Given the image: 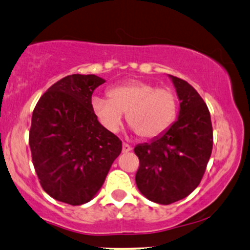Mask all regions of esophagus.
I'll return each instance as SVG.
<instances>
[{
    "label": "esophagus",
    "mask_w": 250,
    "mask_h": 250,
    "mask_svg": "<svg viewBox=\"0 0 250 250\" xmlns=\"http://www.w3.org/2000/svg\"><path fill=\"white\" fill-rule=\"evenodd\" d=\"M129 151H131L130 145L127 144V143H123V145H122V152L123 153H127V152H129Z\"/></svg>",
    "instance_id": "34e87169"
}]
</instances>
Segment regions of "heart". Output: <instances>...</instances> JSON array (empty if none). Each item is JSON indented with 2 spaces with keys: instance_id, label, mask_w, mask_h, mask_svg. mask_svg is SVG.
I'll list each match as a JSON object with an SVG mask.
<instances>
[{
  "instance_id": "1",
  "label": "heart",
  "mask_w": 250,
  "mask_h": 250,
  "mask_svg": "<svg viewBox=\"0 0 250 250\" xmlns=\"http://www.w3.org/2000/svg\"><path fill=\"white\" fill-rule=\"evenodd\" d=\"M108 98L93 97L91 108L98 121L110 132L121 128L123 114L142 138L159 137L178 115V98L168 87L143 81H131L110 88Z\"/></svg>"
}]
</instances>
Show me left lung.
Segmentation results:
<instances>
[{
  "instance_id": "obj_1",
  "label": "left lung",
  "mask_w": 250,
  "mask_h": 250,
  "mask_svg": "<svg viewBox=\"0 0 250 250\" xmlns=\"http://www.w3.org/2000/svg\"><path fill=\"white\" fill-rule=\"evenodd\" d=\"M180 100L176 121L150 143L136 145L140 159L136 185L154 203L167 205L197 188L212 152V125L208 106L190 84L168 75Z\"/></svg>"
}]
</instances>
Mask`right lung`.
<instances>
[{
	"label": "right lung",
	"instance_id": "1",
	"mask_svg": "<svg viewBox=\"0 0 250 250\" xmlns=\"http://www.w3.org/2000/svg\"><path fill=\"white\" fill-rule=\"evenodd\" d=\"M96 75L74 74L53 84L32 114L30 143L40 185L56 201L90 202L102 188L122 142L103 127L91 108Z\"/></svg>",
	"mask_w": 250,
	"mask_h": 250
}]
</instances>
